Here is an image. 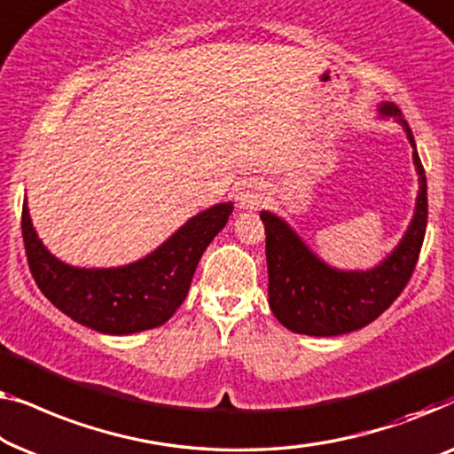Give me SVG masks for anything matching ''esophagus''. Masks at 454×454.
Listing matches in <instances>:
<instances>
[{"mask_svg":"<svg viewBox=\"0 0 454 454\" xmlns=\"http://www.w3.org/2000/svg\"><path fill=\"white\" fill-rule=\"evenodd\" d=\"M267 201V193L257 184H245L236 195V203L240 209H259Z\"/></svg>","mask_w":454,"mask_h":454,"instance_id":"34e87169","label":"esophagus"}]
</instances>
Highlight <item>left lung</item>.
Instances as JSON below:
<instances>
[{
    "label": "left lung",
    "mask_w": 454,
    "mask_h": 454,
    "mask_svg": "<svg viewBox=\"0 0 454 454\" xmlns=\"http://www.w3.org/2000/svg\"><path fill=\"white\" fill-rule=\"evenodd\" d=\"M379 119L403 127L413 145L418 197L411 222L397 247L370 270H340L323 261L296 230L279 215L261 212L265 224V257L270 273V306L286 329L300 335L335 337L357 331L395 302L416 270L427 224L426 172L416 139L395 102H380Z\"/></svg>",
    "instance_id": "8db88e82"
}]
</instances>
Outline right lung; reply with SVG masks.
Returning a JSON list of instances; mask_svg holds the SVG:
<instances>
[{"instance_id":"obj_1","label":"right lung","mask_w":454,"mask_h":454,"mask_svg":"<svg viewBox=\"0 0 454 454\" xmlns=\"http://www.w3.org/2000/svg\"><path fill=\"white\" fill-rule=\"evenodd\" d=\"M232 201L195 214L160 247L119 267H78L57 259L38 239L22 206V236L38 288L63 315L105 335H131L160 327L187 298L195 267L226 226Z\"/></svg>"}]
</instances>
